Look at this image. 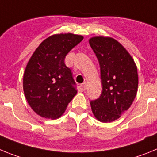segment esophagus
Masks as SVG:
<instances>
[{
    "label": "esophagus",
    "mask_w": 157,
    "mask_h": 157,
    "mask_svg": "<svg viewBox=\"0 0 157 157\" xmlns=\"http://www.w3.org/2000/svg\"><path fill=\"white\" fill-rule=\"evenodd\" d=\"M81 86L82 88V90H86V83L83 82L81 85Z\"/></svg>",
    "instance_id": "obj_1"
}]
</instances>
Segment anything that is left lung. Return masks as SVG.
Wrapping results in <instances>:
<instances>
[{"label":"left lung","mask_w":157,"mask_h":157,"mask_svg":"<svg viewBox=\"0 0 157 157\" xmlns=\"http://www.w3.org/2000/svg\"><path fill=\"white\" fill-rule=\"evenodd\" d=\"M89 42L99 61L102 83V93L90 101L91 109L100 122L111 123L132 105L138 91V69L127 49L114 38L98 36Z\"/></svg>","instance_id":"1"}]
</instances>
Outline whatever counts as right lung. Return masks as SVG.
I'll return each mask as SVG.
<instances>
[{
    "instance_id": "obj_1",
    "label": "right lung",
    "mask_w": 157,
    "mask_h": 157,
    "mask_svg": "<svg viewBox=\"0 0 157 157\" xmlns=\"http://www.w3.org/2000/svg\"><path fill=\"white\" fill-rule=\"evenodd\" d=\"M82 39V35L71 33L54 34L44 40L29 59L23 75V91L38 116L52 120L60 117L77 94L64 59Z\"/></svg>"
}]
</instances>
